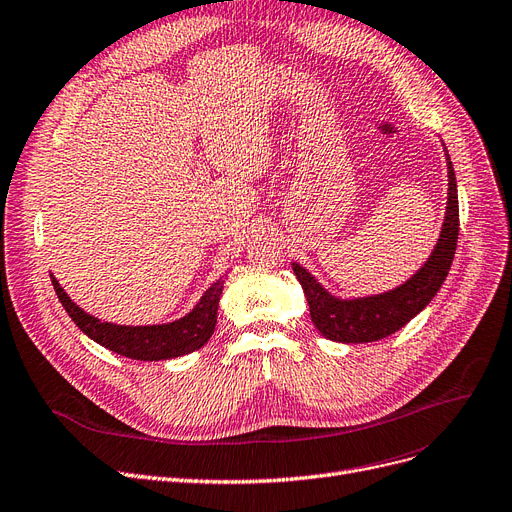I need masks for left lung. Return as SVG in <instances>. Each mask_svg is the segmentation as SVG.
Returning a JSON list of instances; mask_svg holds the SVG:
<instances>
[{"label": "left lung", "instance_id": "obj_1", "mask_svg": "<svg viewBox=\"0 0 512 512\" xmlns=\"http://www.w3.org/2000/svg\"><path fill=\"white\" fill-rule=\"evenodd\" d=\"M447 158V206L445 219L437 244L424 266L409 280L386 293L342 299L331 295L320 282L299 263H293V272L306 293L314 327L327 339L342 344H367L388 337L405 327L413 316H418L445 282L453 255H456L460 211H458V183L453 164Z\"/></svg>", "mask_w": 512, "mask_h": 512}]
</instances>
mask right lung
I'll return each mask as SVG.
<instances>
[{"instance_id": "right-lung-1", "label": "right lung", "mask_w": 512, "mask_h": 512, "mask_svg": "<svg viewBox=\"0 0 512 512\" xmlns=\"http://www.w3.org/2000/svg\"><path fill=\"white\" fill-rule=\"evenodd\" d=\"M50 278L59 301L75 325L103 348L126 358H135V361H168V358L185 356L202 348L215 331L217 308L225 282V276H219V280L204 291L198 304L173 323L132 327L107 323V320L84 312L75 301H71L59 280L52 274Z\"/></svg>"}]
</instances>
